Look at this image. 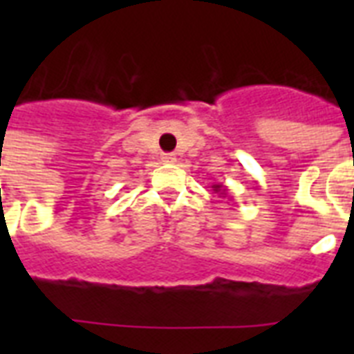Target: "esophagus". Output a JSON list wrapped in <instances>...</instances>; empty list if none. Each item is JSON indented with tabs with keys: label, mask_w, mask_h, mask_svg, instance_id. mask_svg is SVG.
I'll return each mask as SVG.
<instances>
[{
	"label": "esophagus",
	"mask_w": 354,
	"mask_h": 354,
	"mask_svg": "<svg viewBox=\"0 0 354 354\" xmlns=\"http://www.w3.org/2000/svg\"><path fill=\"white\" fill-rule=\"evenodd\" d=\"M161 160L165 161V163H174V161H176V156H174V154H163V156H161Z\"/></svg>",
	"instance_id": "esophagus-1"
}]
</instances>
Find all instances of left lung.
<instances>
[{
	"label": "left lung",
	"instance_id": "left-lung-1",
	"mask_svg": "<svg viewBox=\"0 0 354 354\" xmlns=\"http://www.w3.org/2000/svg\"><path fill=\"white\" fill-rule=\"evenodd\" d=\"M213 191L222 194V196H227V187L224 185V183H213Z\"/></svg>",
	"mask_w": 354,
	"mask_h": 354
}]
</instances>
